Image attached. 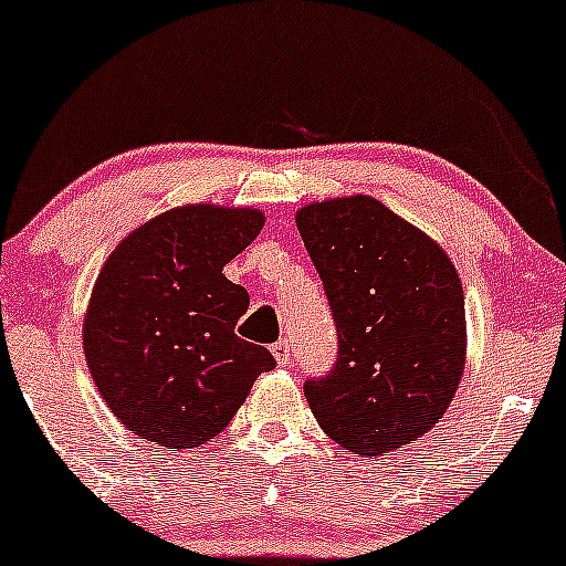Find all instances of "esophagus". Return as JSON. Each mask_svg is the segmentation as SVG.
<instances>
[{
    "mask_svg": "<svg viewBox=\"0 0 566 566\" xmlns=\"http://www.w3.org/2000/svg\"><path fill=\"white\" fill-rule=\"evenodd\" d=\"M272 356H275V361L281 364V367H289V364L296 358V350L289 339H281V343L272 345Z\"/></svg>",
    "mask_w": 566,
    "mask_h": 566,
    "instance_id": "34e87169",
    "label": "esophagus"
}]
</instances>
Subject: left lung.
<instances>
[{
  "label": "left lung",
  "instance_id": "obj_1",
  "mask_svg": "<svg viewBox=\"0 0 566 566\" xmlns=\"http://www.w3.org/2000/svg\"><path fill=\"white\" fill-rule=\"evenodd\" d=\"M324 281L339 354L305 397L321 429L345 451L391 453L448 410L464 375V289L427 232L367 193L296 210Z\"/></svg>",
  "mask_w": 566,
  "mask_h": 566
}]
</instances>
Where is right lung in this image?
<instances>
[{
    "instance_id": "add662e5",
    "label": "right lung",
    "mask_w": 566,
    "mask_h": 566,
    "mask_svg": "<svg viewBox=\"0 0 566 566\" xmlns=\"http://www.w3.org/2000/svg\"><path fill=\"white\" fill-rule=\"evenodd\" d=\"M264 227L256 208L184 205L115 245L83 318L102 399L132 434L184 451L221 434L275 358L234 334L248 291L223 275Z\"/></svg>"
}]
</instances>
